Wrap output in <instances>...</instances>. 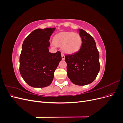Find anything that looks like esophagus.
Returning a JSON list of instances; mask_svg holds the SVG:
<instances>
[{
    "label": "esophagus",
    "instance_id": "1",
    "mask_svg": "<svg viewBox=\"0 0 123 123\" xmlns=\"http://www.w3.org/2000/svg\"><path fill=\"white\" fill-rule=\"evenodd\" d=\"M62 60H64L65 59V55H64V54L63 53H62Z\"/></svg>",
    "mask_w": 123,
    "mask_h": 123
}]
</instances>
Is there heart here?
I'll list each match as a JSON object with an SVG mask.
<instances>
[{
  "label": "heart",
  "instance_id": "heart-1",
  "mask_svg": "<svg viewBox=\"0 0 123 123\" xmlns=\"http://www.w3.org/2000/svg\"><path fill=\"white\" fill-rule=\"evenodd\" d=\"M82 43V39L77 33L71 32H62L56 35L52 43L54 47L62 46L64 52L72 54L79 51Z\"/></svg>",
  "mask_w": 123,
  "mask_h": 123
}]
</instances>
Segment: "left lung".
I'll return each instance as SVG.
<instances>
[{"label":"left lung","instance_id":"8db88e82","mask_svg":"<svg viewBox=\"0 0 123 123\" xmlns=\"http://www.w3.org/2000/svg\"><path fill=\"white\" fill-rule=\"evenodd\" d=\"M82 39L79 51L66 55L67 72L72 82L84 86L93 82L99 71V55L93 38L83 29H79Z\"/></svg>","mask_w":123,"mask_h":123}]
</instances>
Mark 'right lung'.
<instances>
[{
	"label": "right lung",
	"mask_w": 123,
	"mask_h": 123,
	"mask_svg": "<svg viewBox=\"0 0 123 123\" xmlns=\"http://www.w3.org/2000/svg\"><path fill=\"white\" fill-rule=\"evenodd\" d=\"M55 28L37 29L25 39L19 58V71L25 83L34 88L49 86L62 60L59 51L49 52L50 36Z\"/></svg>",
	"instance_id": "1"
}]
</instances>
